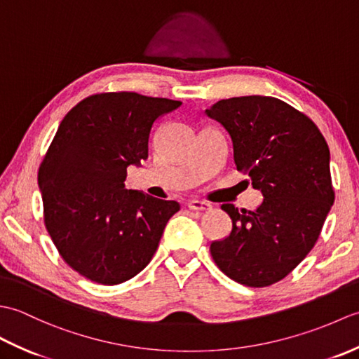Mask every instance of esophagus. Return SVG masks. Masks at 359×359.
<instances>
[{
	"label": "esophagus",
	"mask_w": 359,
	"mask_h": 359,
	"mask_svg": "<svg viewBox=\"0 0 359 359\" xmlns=\"http://www.w3.org/2000/svg\"><path fill=\"white\" fill-rule=\"evenodd\" d=\"M188 208L191 211H208V210H211V205L207 202H201V201H189Z\"/></svg>",
	"instance_id": "obj_1"
}]
</instances>
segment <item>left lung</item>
I'll return each mask as SVG.
<instances>
[{
  "label": "left lung",
  "instance_id": "obj_1",
  "mask_svg": "<svg viewBox=\"0 0 359 359\" xmlns=\"http://www.w3.org/2000/svg\"><path fill=\"white\" fill-rule=\"evenodd\" d=\"M205 112L231 135L236 166L264 194L253 211L222 205L233 230L211 243V256L239 284L269 287L292 273L321 234L334 202L329 144L313 120L274 97H233Z\"/></svg>",
  "mask_w": 359,
  "mask_h": 359
}]
</instances>
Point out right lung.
<instances>
[{
    "mask_svg": "<svg viewBox=\"0 0 359 359\" xmlns=\"http://www.w3.org/2000/svg\"><path fill=\"white\" fill-rule=\"evenodd\" d=\"M182 102L100 93L66 114L38 170L44 225L63 261L86 279L117 285L154 256L180 210L125 188L126 168L148 158L152 123Z\"/></svg>",
    "mask_w": 359,
    "mask_h": 359,
    "instance_id": "1",
    "label": "right lung"
}]
</instances>
